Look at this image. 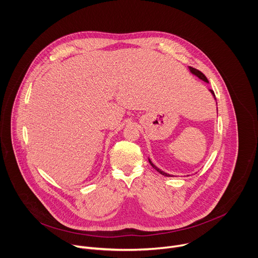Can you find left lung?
Returning a JSON list of instances; mask_svg holds the SVG:
<instances>
[{"instance_id":"8db88e82","label":"left lung","mask_w":258,"mask_h":258,"mask_svg":"<svg viewBox=\"0 0 258 258\" xmlns=\"http://www.w3.org/2000/svg\"><path fill=\"white\" fill-rule=\"evenodd\" d=\"M189 70H190V72L192 73V75H194V76H196L199 80H201V81H203L204 83H207L208 84V80L206 79V77L203 75V73L201 72V71H199V70H197V69H195V68H193V67H190L189 66ZM209 92L211 93V95L213 96V98H214V100H216V98H215V95H214V92L212 91V90H209ZM149 160V163L152 165V167L154 168V169H156L160 174H162V175H164V176H173L172 174H169V173H166V172H164L163 170H161L160 168H158L156 165H154L153 164V162L150 160V158L148 159Z\"/></svg>"}]
</instances>
